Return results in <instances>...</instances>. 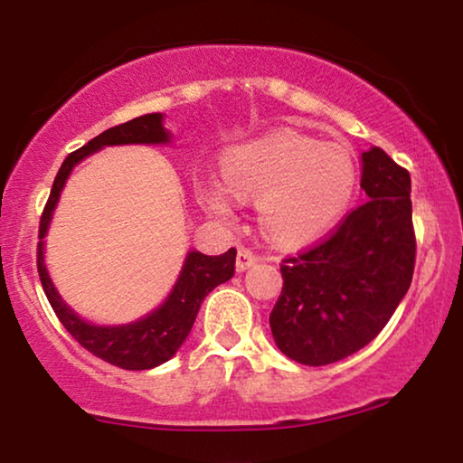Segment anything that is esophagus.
Returning <instances> with one entry per match:
<instances>
[{
    "label": "esophagus",
    "instance_id": "34e87169",
    "mask_svg": "<svg viewBox=\"0 0 463 463\" xmlns=\"http://www.w3.org/2000/svg\"><path fill=\"white\" fill-rule=\"evenodd\" d=\"M258 256L250 250H239L237 253V272H245L247 269H251L253 264L258 262Z\"/></svg>",
    "mask_w": 463,
    "mask_h": 463
}]
</instances>
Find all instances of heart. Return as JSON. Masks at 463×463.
I'll return each mask as SVG.
<instances>
[{"label":"heart","mask_w":463,"mask_h":463,"mask_svg":"<svg viewBox=\"0 0 463 463\" xmlns=\"http://www.w3.org/2000/svg\"><path fill=\"white\" fill-rule=\"evenodd\" d=\"M222 180L201 184L205 210L234 213L232 197L258 199L260 224L279 243H304L325 232L353 199L356 169L346 148L294 132H275L226 155Z\"/></svg>","instance_id":"1"}]
</instances>
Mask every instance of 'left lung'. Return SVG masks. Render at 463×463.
Wrapping results in <instances>:
<instances>
[{
    "label": "left lung",
    "instance_id": "obj_1",
    "mask_svg": "<svg viewBox=\"0 0 463 463\" xmlns=\"http://www.w3.org/2000/svg\"><path fill=\"white\" fill-rule=\"evenodd\" d=\"M369 201L331 237L283 260V291L270 312L275 344L291 361L321 367L367 346L411 285V178L380 146L361 155Z\"/></svg>",
    "mask_w": 463,
    "mask_h": 463
}]
</instances>
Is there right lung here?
<instances>
[{
	"mask_svg": "<svg viewBox=\"0 0 463 463\" xmlns=\"http://www.w3.org/2000/svg\"><path fill=\"white\" fill-rule=\"evenodd\" d=\"M172 132L164 126V113H148L136 119L110 128L100 136H96L81 146L80 151L71 153L56 174L54 184L39 224V245H37V270L42 279L43 291L48 302L61 318L64 329L81 344L83 348L121 369L140 371L159 367L161 363L172 359L178 348L191 334L194 318L205 296L220 283H226L234 275V258L237 250L231 247L222 256H205L197 250L186 253L180 275L175 279L172 291L157 308L148 315L123 325H96L77 315L71 306L58 294L56 285L52 283L50 272L45 269V234L52 224V216L61 201V193L67 184L71 172L83 159L100 151L104 146L117 145H169Z\"/></svg>",
	"mask_w": 463,
	"mask_h": 463,
	"instance_id": "add662e5",
	"label": "right lung"
}]
</instances>
